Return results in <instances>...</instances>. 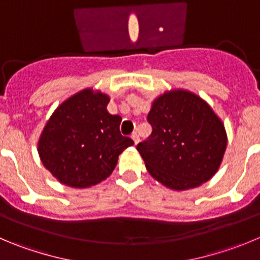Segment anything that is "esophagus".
<instances>
[{"mask_svg":"<svg viewBox=\"0 0 260 260\" xmlns=\"http://www.w3.org/2000/svg\"><path fill=\"white\" fill-rule=\"evenodd\" d=\"M131 137H132L133 142H135V144L137 145V144H138V141H140V137H138V133H137V132H133V133H132V136H131Z\"/></svg>","mask_w":260,"mask_h":260,"instance_id":"1","label":"esophagus"}]
</instances>
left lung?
Instances as JSON below:
<instances>
[{
	"label": "left lung",
	"mask_w": 260,
	"mask_h": 260,
	"mask_svg": "<svg viewBox=\"0 0 260 260\" xmlns=\"http://www.w3.org/2000/svg\"><path fill=\"white\" fill-rule=\"evenodd\" d=\"M152 132L137 145L149 173L173 190H188L218 171L227 135L210 106L187 91L167 92L147 115Z\"/></svg>",
	"instance_id": "1"
}]
</instances>
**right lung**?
Wrapping results in <instances>:
<instances>
[{"instance_id": "right-lung-1", "label": "right lung", "mask_w": 260, "mask_h": 260, "mask_svg": "<svg viewBox=\"0 0 260 260\" xmlns=\"http://www.w3.org/2000/svg\"><path fill=\"white\" fill-rule=\"evenodd\" d=\"M108 104L106 94L84 89L62 103L46 124L38 152L43 166L64 185H97L133 145L119 129L122 118L108 113Z\"/></svg>"}]
</instances>
